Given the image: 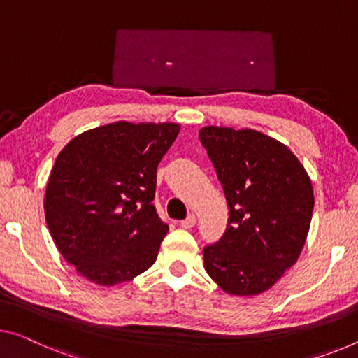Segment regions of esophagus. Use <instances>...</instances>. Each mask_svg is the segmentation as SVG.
<instances>
[{
  "label": "esophagus",
  "mask_w": 358,
  "mask_h": 358,
  "mask_svg": "<svg viewBox=\"0 0 358 358\" xmlns=\"http://www.w3.org/2000/svg\"><path fill=\"white\" fill-rule=\"evenodd\" d=\"M195 224H196V217L194 216V214H190V216H187V219H184V221H180L179 225L182 229H192Z\"/></svg>",
  "instance_id": "esophagus-1"
}]
</instances>
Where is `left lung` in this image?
I'll list each match as a JSON object with an SVG mask.
<instances>
[{
  "instance_id": "1",
  "label": "left lung",
  "mask_w": 358,
  "mask_h": 358,
  "mask_svg": "<svg viewBox=\"0 0 358 358\" xmlns=\"http://www.w3.org/2000/svg\"><path fill=\"white\" fill-rule=\"evenodd\" d=\"M200 142L229 206L224 235L203 248L205 268L225 293L259 294L293 266L306 243L310 179L288 147L257 131L208 126Z\"/></svg>"
}]
</instances>
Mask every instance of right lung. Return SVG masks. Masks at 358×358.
<instances>
[{
    "instance_id": "1",
    "label": "right lung",
    "mask_w": 358,
    "mask_h": 358,
    "mask_svg": "<svg viewBox=\"0 0 358 358\" xmlns=\"http://www.w3.org/2000/svg\"><path fill=\"white\" fill-rule=\"evenodd\" d=\"M178 133L174 123L118 122L76 136L57 155L46 222L60 255L85 278L112 287L155 262L169 229L152 205L157 166Z\"/></svg>"
}]
</instances>
